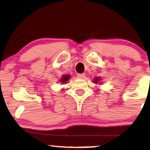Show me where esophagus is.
<instances>
[{
	"instance_id": "esophagus-1",
	"label": "esophagus",
	"mask_w": 150,
	"mask_h": 150,
	"mask_svg": "<svg viewBox=\"0 0 150 150\" xmlns=\"http://www.w3.org/2000/svg\"><path fill=\"white\" fill-rule=\"evenodd\" d=\"M85 77H86V75H85L84 73H82V74H78V75H77V77L78 79H84Z\"/></svg>"
}]
</instances>
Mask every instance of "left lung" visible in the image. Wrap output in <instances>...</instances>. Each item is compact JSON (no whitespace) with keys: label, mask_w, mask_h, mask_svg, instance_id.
Returning <instances> with one entry per match:
<instances>
[{"label":"left lung","mask_w":150,"mask_h":150,"mask_svg":"<svg viewBox=\"0 0 150 150\" xmlns=\"http://www.w3.org/2000/svg\"><path fill=\"white\" fill-rule=\"evenodd\" d=\"M100 80H101V77H95V79H93V82H94V84H99V82H100Z\"/></svg>","instance_id":"8db88e82"}]
</instances>
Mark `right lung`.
<instances>
[{"instance_id":"obj_1","label":"right lung","mask_w":150,"mask_h":150,"mask_svg":"<svg viewBox=\"0 0 150 150\" xmlns=\"http://www.w3.org/2000/svg\"><path fill=\"white\" fill-rule=\"evenodd\" d=\"M71 76L70 75H62V77H61V79H59V82L62 83V84H66V83H67V81L69 80L70 79H71Z\"/></svg>"}]
</instances>
